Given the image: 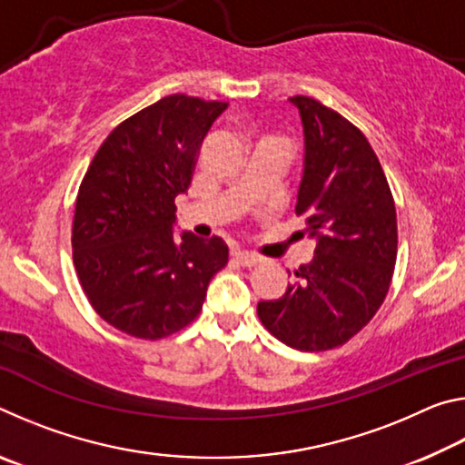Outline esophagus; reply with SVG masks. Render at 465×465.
<instances>
[{"mask_svg":"<svg viewBox=\"0 0 465 465\" xmlns=\"http://www.w3.org/2000/svg\"><path fill=\"white\" fill-rule=\"evenodd\" d=\"M235 261H238L242 266H256L258 262L262 261L258 254H252V252H235L233 254Z\"/></svg>","mask_w":465,"mask_h":465,"instance_id":"obj_1","label":"esophagus"}]
</instances>
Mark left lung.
Segmentation results:
<instances>
[{
    "instance_id": "1",
    "label": "left lung",
    "mask_w": 465,
    "mask_h": 465,
    "mask_svg": "<svg viewBox=\"0 0 465 465\" xmlns=\"http://www.w3.org/2000/svg\"><path fill=\"white\" fill-rule=\"evenodd\" d=\"M295 213L316 240L313 261L274 302L258 303L269 332L299 351H328L363 330L388 295L398 254L396 204L373 147L355 124L308 96Z\"/></svg>"
}]
</instances>
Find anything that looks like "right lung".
Here are the masks:
<instances>
[{
	"label": "right lung",
	"mask_w": 465,
	"mask_h": 465,
	"mask_svg": "<svg viewBox=\"0 0 465 465\" xmlns=\"http://www.w3.org/2000/svg\"><path fill=\"white\" fill-rule=\"evenodd\" d=\"M227 102L172 94L123 121L94 155L74 215V264L98 316L160 341L199 316L227 243L174 238L176 196L188 191L204 135Z\"/></svg>",
	"instance_id": "obj_1"
}]
</instances>
